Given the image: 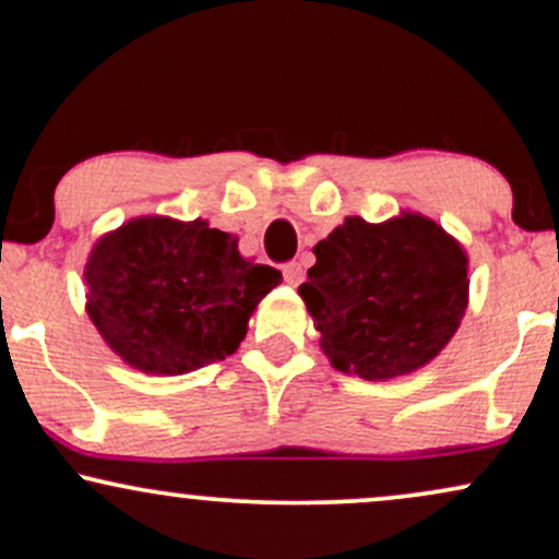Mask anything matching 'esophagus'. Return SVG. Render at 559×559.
<instances>
[{
  "instance_id": "1",
  "label": "esophagus",
  "mask_w": 559,
  "mask_h": 559,
  "mask_svg": "<svg viewBox=\"0 0 559 559\" xmlns=\"http://www.w3.org/2000/svg\"><path fill=\"white\" fill-rule=\"evenodd\" d=\"M284 281L288 286H299L301 281H305V271H301L299 262H288V265H284Z\"/></svg>"
}]
</instances>
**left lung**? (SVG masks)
<instances>
[{"instance_id": "left-lung-1", "label": "left lung", "mask_w": 559, "mask_h": 559, "mask_svg": "<svg viewBox=\"0 0 559 559\" xmlns=\"http://www.w3.org/2000/svg\"><path fill=\"white\" fill-rule=\"evenodd\" d=\"M299 286L338 372L365 380L412 374L459 331L468 307V254L421 213L369 224L348 215L314 245Z\"/></svg>"}]
</instances>
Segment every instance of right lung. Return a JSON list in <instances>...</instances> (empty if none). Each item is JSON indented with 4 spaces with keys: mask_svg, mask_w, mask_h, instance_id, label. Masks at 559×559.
I'll return each mask as SVG.
<instances>
[{
    "mask_svg": "<svg viewBox=\"0 0 559 559\" xmlns=\"http://www.w3.org/2000/svg\"><path fill=\"white\" fill-rule=\"evenodd\" d=\"M85 309L124 365L187 374L237 352L252 312L281 284L207 221L140 215L104 234L85 262Z\"/></svg>",
    "mask_w": 559,
    "mask_h": 559,
    "instance_id": "right-lung-1",
    "label": "right lung"
}]
</instances>
